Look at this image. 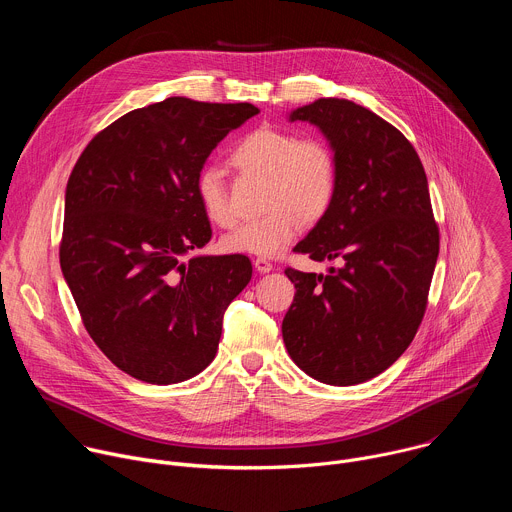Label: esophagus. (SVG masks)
I'll use <instances>...</instances> for the list:
<instances>
[{
	"instance_id": "obj_1",
	"label": "esophagus",
	"mask_w": 512,
	"mask_h": 512,
	"mask_svg": "<svg viewBox=\"0 0 512 512\" xmlns=\"http://www.w3.org/2000/svg\"><path fill=\"white\" fill-rule=\"evenodd\" d=\"M253 265H255V269H257L259 273H269V271L273 269V263H271L269 259H265V257L253 259Z\"/></svg>"
}]
</instances>
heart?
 I'll return each mask as SVG.
<instances>
[{"label": "heart", "mask_w": 512, "mask_h": 512, "mask_svg": "<svg viewBox=\"0 0 512 512\" xmlns=\"http://www.w3.org/2000/svg\"><path fill=\"white\" fill-rule=\"evenodd\" d=\"M229 164L243 176L265 178L261 208L267 210L223 239V247L231 253L279 255L300 233L302 223L322 221L338 194V160L320 137L257 127L233 145ZM194 190L212 225L231 229L237 223L229 188L216 170H200Z\"/></svg>", "instance_id": "b5f03b06"}]
</instances>
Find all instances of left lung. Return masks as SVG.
Wrapping results in <instances>:
<instances>
[{
	"label": "left lung",
	"instance_id": "obj_1",
	"mask_svg": "<svg viewBox=\"0 0 512 512\" xmlns=\"http://www.w3.org/2000/svg\"><path fill=\"white\" fill-rule=\"evenodd\" d=\"M289 119L318 125L338 160L336 200L294 251L342 267L285 269L296 296L283 342L316 381L358 385L407 350L427 308L440 229L425 170L397 127L348 99H318Z\"/></svg>",
	"mask_w": 512,
	"mask_h": 512
}]
</instances>
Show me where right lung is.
<instances>
[{
  "mask_svg": "<svg viewBox=\"0 0 512 512\" xmlns=\"http://www.w3.org/2000/svg\"><path fill=\"white\" fill-rule=\"evenodd\" d=\"M257 113L170 97L107 125L70 172L60 267L89 336L137 381L174 385L204 371L225 310L251 281L245 255L184 257L212 235L198 172Z\"/></svg>",
  "mask_w": 512,
  "mask_h": 512,
  "instance_id": "add662e5",
  "label": "right lung"
}]
</instances>
